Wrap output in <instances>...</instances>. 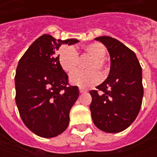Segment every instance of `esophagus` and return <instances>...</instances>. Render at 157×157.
Wrapping results in <instances>:
<instances>
[{
  "label": "esophagus",
  "mask_w": 157,
  "mask_h": 157,
  "mask_svg": "<svg viewBox=\"0 0 157 157\" xmlns=\"http://www.w3.org/2000/svg\"><path fill=\"white\" fill-rule=\"evenodd\" d=\"M86 90H85V89H83V88H79V93H80V94L86 93Z\"/></svg>",
  "instance_id": "obj_1"
}]
</instances>
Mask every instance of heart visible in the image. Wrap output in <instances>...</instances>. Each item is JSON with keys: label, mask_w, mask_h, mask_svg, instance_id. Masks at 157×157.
Masks as SVG:
<instances>
[{"label": "heart", "mask_w": 157, "mask_h": 157, "mask_svg": "<svg viewBox=\"0 0 157 157\" xmlns=\"http://www.w3.org/2000/svg\"><path fill=\"white\" fill-rule=\"evenodd\" d=\"M84 51L92 59L86 63L88 71H76L70 76V83L79 87H89L99 83L100 73L97 71H104L106 50L100 43H93L84 47ZM57 59L62 69L71 73L74 71L79 63V54L73 45L63 46L59 52Z\"/></svg>", "instance_id": "obj_1"}]
</instances>
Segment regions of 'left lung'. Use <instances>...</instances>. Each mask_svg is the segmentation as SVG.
Returning a JSON list of instances; mask_svg holds the SVG:
<instances>
[{"label": "left lung", "instance_id": "obj_1", "mask_svg": "<svg viewBox=\"0 0 157 157\" xmlns=\"http://www.w3.org/2000/svg\"><path fill=\"white\" fill-rule=\"evenodd\" d=\"M95 40L106 47L111 66L107 78L96 87L98 91L90 92L93 121L104 132L119 133L134 122L141 109L142 67L136 53L117 39L104 36Z\"/></svg>", "mask_w": 157, "mask_h": 157}]
</instances>
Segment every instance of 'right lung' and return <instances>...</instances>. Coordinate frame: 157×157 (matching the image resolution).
<instances>
[{"instance_id":"1","label":"right lung","mask_w":157,"mask_h":157,"mask_svg":"<svg viewBox=\"0 0 157 157\" xmlns=\"http://www.w3.org/2000/svg\"><path fill=\"white\" fill-rule=\"evenodd\" d=\"M77 39H56L43 35L19 60L15 77V102L21 120L35 135L52 138L69 125V113L78 97V87L68 86V76L56 52Z\"/></svg>"}]
</instances>
